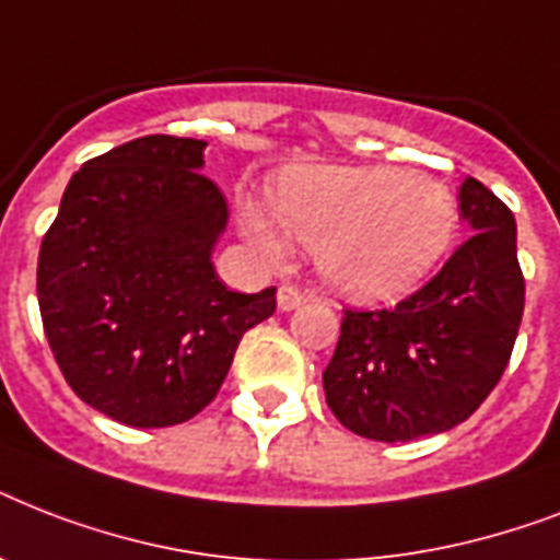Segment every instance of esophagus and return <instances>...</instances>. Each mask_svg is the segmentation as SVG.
Listing matches in <instances>:
<instances>
[{
	"mask_svg": "<svg viewBox=\"0 0 560 560\" xmlns=\"http://www.w3.org/2000/svg\"><path fill=\"white\" fill-rule=\"evenodd\" d=\"M276 302H279V311H293V307H299L305 302V296H302V290L293 288V284H281Z\"/></svg>",
	"mask_w": 560,
	"mask_h": 560,
	"instance_id": "1",
	"label": "esophagus"
}]
</instances>
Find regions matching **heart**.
<instances>
[{"instance_id":"obj_1","label":"heart","mask_w":560,"mask_h":560,"mask_svg":"<svg viewBox=\"0 0 560 560\" xmlns=\"http://www.w3.org/2000/svg\"><path fill=\"white\" fill-rule=\"evenodd\" d=\"M272 209L244 197L237 223L270 261L290 237L316 249V272L337 296L377 305L418 288L444 258L459 209L451 188L392 165H302L272 186Z\"/></svg>"}]
</instances>
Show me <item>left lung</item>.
I'll use <instances>...</instances> for the list:
<instances>
[{
    "instance_id": "1",
    "label": "left lung",
    "mask_w": 560,
    "mask_h": 560,
    "mask_svg": "<svg viewBox=\"0 0 560 560\" xmlns=\"http://www.w3.org/2000/svg\"><path fill=\"white\" fill-rule=\"evenodd\" d=\"M474 235L435 279L383 311H346L323 372L342 427L372 442H412L474 416L503 377L523 319L517 223L479 179L459 186Z\"/></svg>"
}]
</instances>
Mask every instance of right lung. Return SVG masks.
<instances>
[{"label": "right lung", "instance_id": "obj_1", "mask_svg": "<svg viewBox=\"0 0 560 560\" xmlns=\"http://www.w3.org/2000/svg\"><path fill=\"white\" fill-rule=\"evenodd\" d=\"M206 142L142 136L83 162L43 237L37 299L74 395L127 427H171L218 395L276 288L232 293L211 253L229 220Z\"/></svg>", "mask_w": 560, "mask_h": 560}]
</instances>
